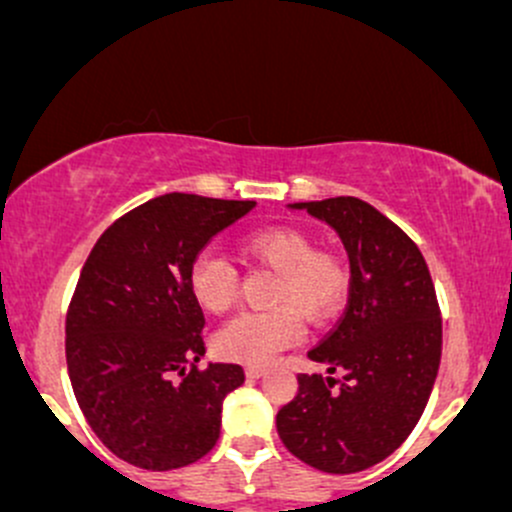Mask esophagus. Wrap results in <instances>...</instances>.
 Masks as SVG:
<instances>
[{
	"instance_id": "obj_1",
	"label": "esophagus",
	"mask_w": 512,
	"mask_h": 512,
	"mask_svg": "<svg viewBox=\"0 0 512 512\" xmlns=\"http://www.w3.org/2000/svg\"><path fill=\"white\" fill-rule=\"evenodd\" d=\"M263 373H266L263 366H246V378H251V381H254V378H261Z\"/></svg>"
}]
</instances>
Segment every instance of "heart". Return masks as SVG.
<instances>
[{
  "mask_svg": "<svg viewBox=\"0 0 512 512\" xmlns=\"http://www.w3.org/2000/svg\"><path fill=\"white\" fill-rule=\"evenodd\" d=\"M239 254L276 273L271 305L276 310L244 312L217 332L214 346L229 361L266 366L302 339V320L324 324L344 305L351 268L337 251L315 249V239L295 227H266L241 236ZM190 293L207 312H224L234 302L236 271L224 256L205 251L192 261Z\"/></svg>",
  "mask_w": 512,
  "mask_h": 512,
  "instance_id": "heart-1",
  "label": "heart"
}]
</instances>
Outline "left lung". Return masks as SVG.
Instances as JSON below:
<instances>
[{"instance_id": "1", "label": "left lung", "mask_w": 512, "mask_h": 512, "mask_svg": "<svg viewBox=\"0 0 512 512\" xmlns=\"http://www.w3.org/2000/svg\"><path fill=\"white\" fill-rule=\"evenodd\" d=\"M329 224L351 266L346 312L315 349L320 373H300L298 395L278 410L285 449L327 474H356L408 439L430 400L442 356V317L420 249L359 197L295 202Z\"/></svg>"}]
</instances>
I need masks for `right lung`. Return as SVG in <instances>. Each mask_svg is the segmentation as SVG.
<instances>
[{"instance_id": "1", "label": "right lung", "mask_w": 512, "mask_h": 512, "mask_svg": "<svg viewBox=\"0 0 512 512\" xmlns=\"http://www.w3.org/2000/svg\"><path fill=\"white\" fill-rule=\"evenodd\" d=\"M251 200L168 192L126 212L97 239L65 317V359L87 425L131 466L195 464L219 439L239 364H207L188 273L214 234Z\"/></svg>"}]
</instances>
